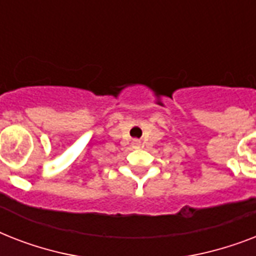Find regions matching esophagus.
<instances>
[{
	"label": "esophagus",
	"mask_w": 256,
	"mask_h": 256,
	"mask_svg": "<svg viewBox=\"0 0 256 256\" xmlns=\"http://www.w3.org/2000/svg\"><path fill=\"white\" fill-rule=\"evenodd\" d=\"M132 146H134V148H140V140H132Z\"/></svg>",
	"instance_id": "34e87169"
}]
</instances>
